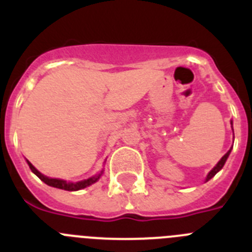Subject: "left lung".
I'll use <instances>...</instances> for the list:
<instances>
[{
	"instance_id": "left-lung-1",
	"label": "left lung",
	"mask_w": 252,
	"mask_h": 252,
	"mask_svg": "<svg viewBox=\"0 0 252 252\" xmlns=\"http://www.w3.org/2000/svg\"><path fill=\"white\" fill-rule=\"evenodd\" d=\"M230 153H231V150H228V151H227V153L224 154L223 157H222V159L220 160V161L217 162V165H216L215 168L212 169V170L209 171V173H208V175H207V178H206V182H208V180L211 179V178H213V177H215V175L217 174L218 171H220V170H221L222 168H223L224 162H226V160H227V158H228V155H230Z\"/></svg>"
}]
</instances>
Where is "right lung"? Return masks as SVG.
<instances>
[{
    "instance_id": "obj_1",
    "label": "right lung",
    "mask_w": 252,
    "mask_h": 252,
    "mask_svg": "<svg viewBox=\"0 0 252 252\" xmlns=\"http://www.w3.org/2000/svg\"><path fill=\"white\" fill-rule=\"evenodd\" d=\"M29 166H30L31 171L34 173L36 177H39L40 179L43 180L44 183L48 184V186L50 187H54V188H59V189H64V190H79V189H83L86 188V187L91 186V184L95 183L97 180L99 179V177H101V174L95 175V177H92V178H88V179L86 180H82V182H78V183H66L65 180H62V179H53V178H48L45 177V175H43L41 173H39V171L35 169V166L31 164L30 161H28Z\"/></svg>"
}]
</instances>
